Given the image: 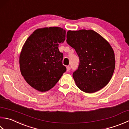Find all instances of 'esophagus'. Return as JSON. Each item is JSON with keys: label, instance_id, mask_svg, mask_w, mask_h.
<instances>
[{"label": "esophagus", "instance_id": "1", "mask_svg": "<svg viewBox=\"0 0 129 129\" xmlns=\"http://www.w3.org/2000/svg\"><path fill=\"white\" fill-rule=\"evenodd\" d=\"M70 70V67L69 66H67V71L69 72Z\"/></svg>", "mask_w": 129, "mask_h": 129}]
</instances>
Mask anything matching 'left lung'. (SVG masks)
I'll return each mask as SVG.
<instances>
[{"label":"left lung","instance_id":"left-lung-1","mask_svg":"<svg viewBox=\"0 0 129 129\" xmlns=\"http://www.w3.org/2000/svg\"><path fill=\"white\" fill-rule=\"evenodd\" d=\"M67 42L79 57L78 69L73 74L77 86L92 93L105 87L115 68V53L106 40L92 29L67 32Z\"/></svg>","mask_w":129,"mask_h":129}]
</instances>
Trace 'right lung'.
<instances>
[{
  "label": "right lung",
  "instance_id": "1",
  "mask_svg": "<svg viewBox=\"0 0 129 129\" xmlns=\"http://www.w3.org/2000/svg\"><path fill=\"white\" fill-rule=\"evenodd\" d=\"M66 31L59 27L38 28L28 37L19 55L21 74L30 86L46 92L55 86L66 68L58 49L65 40Z\"/></svg>",
  "mask_w": 129,
  "mask_h": 129
}]
</instances>
